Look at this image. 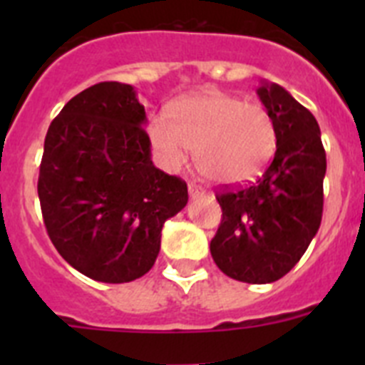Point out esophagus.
<instances>
[{"label":"esophagus","mask_w":365,"mask_h":365,"mask_svg":"<svg viewBox=\"0 0 365 365\" xmlns=\"http://www.w3.org/2000/svg\"><path fill=\"white\" fill-rule=\"evenodd\" d=\"M188 192H190V197L192 199H197V197H202V195H205V190L201 188V186H197V185H188Z\"/></svg>","instance_id":"1"}]
</instances>
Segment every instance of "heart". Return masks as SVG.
Returning a JSON list of instances; mask_svg holds the SVG:
<instances>
[{
	"mask_svg": "<svg viewBox=\"0 0 365 365\" xmlns=\"http://www.w3.org/2000/svg\"><path fill=\"white\" fill-rule=\"evenodd\" d=\"M150 138L166 166L179 168L197 151L199 172L215 185L256 179L272 159L278 130L269 109L240 96L202 93L172 108V120L155 117Z\"/></svg>",
	"mask_w": 365,
	"mask_h": 365,
	"instance_id": "b5f03b06",
	"label": "heart"
}]
</instances>
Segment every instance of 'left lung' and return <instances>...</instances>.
Here are the masks:
<instances>
[{
  "instance_id": "1",
  "label": "left lung",
  "mask_w": 365,
  "mask_h": 365,
  "mask_svg": "<svg viewBox=\"0 0 365 365\" xmlns=\"http://www.w3.org/2000/svg\"><path fill=\"white\" fill-rule=\"evenodd\" d=\"M257 95L276 122L278 146L254 182L217 192L222 219L210 252L227 276L261 285L283 278L320 228L327 160L307 108L278 83L265 82Z\"/></svg>"
}]
</instances>
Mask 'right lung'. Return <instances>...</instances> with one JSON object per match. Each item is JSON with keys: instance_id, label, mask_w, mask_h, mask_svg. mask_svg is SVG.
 <instances>
[{"instance_id": "obj_1", "label": "right lung", "mask_w": 365, "mask_h": 365, "mask_svg": "<svg viewBox=\"0 0 365 365\" xmlns=\"http://www.w3.org/2000/svg\"><path fill=\"white\" fill-rule=\"evenodd\" d=\"M146 111L130 83L100 82L51 122L38 177L41 215L60 256L87 278L128 283L153 267L160 232L188 186L151 163Z\"/></svg>"}]
</instances>
